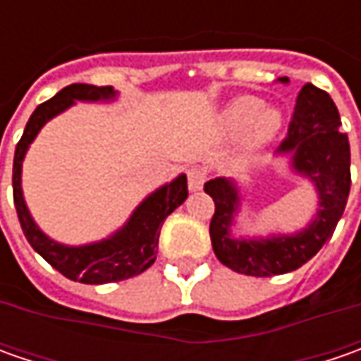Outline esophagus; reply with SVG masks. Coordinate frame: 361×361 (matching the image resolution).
I'll return each mask as SVG.
<instances>
[{
  "instance_id": "1",
  "label": "esophagus",
  "mask_w": 361,
  "mask_h": 361,
  "mask_svg": "<svg viewBox=\"0 0 361 361\" xmlns=\"http://www.w3.org/2000/svg\"><path fill=\"white\" fill-rule=\"evenodd\" d=\"M188 188L195 192V190H201L204 180H207V171L201 169V166H192L188 169Z\"/></svg>"
}]
</instances>
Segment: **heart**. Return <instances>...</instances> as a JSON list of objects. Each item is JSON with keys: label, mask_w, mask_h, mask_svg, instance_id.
Returning a JSON list of instances; mask_svg holds the SVG:
<instances>
[{"label": "heart", "mask_w": 361, "mask_h": 361, "mask_svg": "<svg viewBox=\"0 0 361 361\" xmlns=\"http://www.w3.org/2000/svg\"><path fill=\"white\" fill-rule=\"evenodd\" d=\"M221 122H223V128L231 134H239L249 128L247 140L255 148L269 145L271 140H275L283 126V118H281L279 110L267 108V106L261 108V102L251 96H243V98L233 100L225 108Z\"/></svg>", "instance_id": "heart-1"}]
</instances>
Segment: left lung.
<instances>
[{"mask_svg":"<svg viewBox=\"0 0 361 361\" xmlns=\"http://www.w3.org/2000/svg\"><path fill=\"white\" fill-rule=\"evenodd\" d=\"M287 84L289 78H279ZM277 154L289 157L291 171L307 178L317 195V211L301 231L269 237H235V216L241 211V188L225 176L204 183L215 201L211 243L216 259L229 269L271 277L299 269L334 235L350 195V142L341 132L340 112L329 94L305 84L298 94L289 130Z\"/></svg>","mask_w":361,"mask_h":361,"instance_id":"left-lung-1","label":"left lung"}]
</instances>
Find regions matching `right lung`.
<instances>
[{
	"label": "right lung",
	"mask_w": 361,
	"mask_h": 361,
	"mask_svg": "<svg viewBox=\"0 0 361 361\" xmlns=\"http://www.w3.org/2000/svg\"><path fill=\"white\" fill-rule=\"evenodd\" d=\"M118 92L112 86H92V84H72L60 90L48 102L39 104L30 116L21 140L16 146L13 157V204L20 216V225L27 243L39 255L48 261L54 269H58L63 277L88 285L114 283L122 279H130L140 275L154 261L159 249L160 227L164 219L180 207L188 197L187 176L178 174L174 180L162 185L154 192H150L140 202L130 219L112 233L108 239L88 243V245H63L49 239L44 231L35 225L30 213L23 190H21V164L25 152L35 136L44 128V124L62 114L76 102H110Z\"/></svg>",
	"instance_id": "1"
}]
</instances>
